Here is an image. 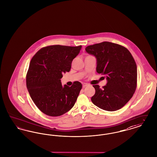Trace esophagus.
Wrapping results in <instances>:
<instances>
[{
  "label": "esophagus",
  "instance_id": "34e87169",
  "mask_svg": "<svg viewBox=\"0 0 157 157\" xmlns=\"http://www.w3.org/2000/svg\"><path fill=\"white\" fill-rule=\"evenodd\" d=\"M89 85L88 84V83H83V84H82V86H83V88H85V87H86V86H88Z\"/></svg>",
  "mask_w": 157,
  "mask_h": 157
}]
</instances>
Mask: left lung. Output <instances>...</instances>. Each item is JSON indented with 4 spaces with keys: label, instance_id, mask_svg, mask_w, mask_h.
<instances>
[{
    "label": "left lung",
    "instance_id": "left-lung-1",
    "mask_svg": "<svg viewBox=\"0 0 157 157\" xmlns=\"http://www.w3.org/2000/svg\"><path fill=\"white\" fill-rule=\"evenodd\" d=\"M86 52L97 59L96 71L105 75L107 83L102 88L93 85L92 103L108 111L122 108L132 97L136 88L137 68L131 53L126 48L109 42L90 45Z\"/></svg>",
    "mask_w": 157,
    "mask_h": 157
}]
</instances>
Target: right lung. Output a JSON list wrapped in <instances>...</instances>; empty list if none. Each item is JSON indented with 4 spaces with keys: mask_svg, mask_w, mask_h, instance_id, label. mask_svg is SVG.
I'll list each match as a JSON object with an SVG mask.
<instances>
[{
    "mask_svg": "<svg viewBox=\"0 0 157 157\" xmlns=\"http://www.w3.org/2000/svg\"><path fill=\"white\" fill-rule=\"evenodd\" d=\"M82 46H49L40 49L32 58L26 75V86L37 108L51 117L60 116L75 105L81 82L71 86L62 85V74L69 72L73 59Z\"/></svg>",
    "mask_w": 157,
    "mask_h": 157,
    "instance_id": "add662e5",
    "label": "right lung"
}]
</instances>
